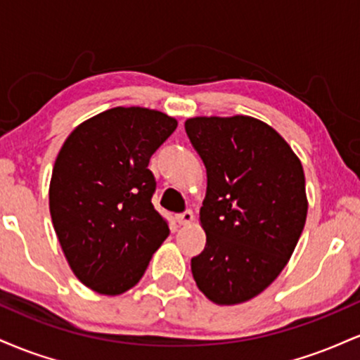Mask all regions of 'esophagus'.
<instances>
[{"label":"esophagus","instance_id":"1","mask_svg":"<svg viewBox=\"0 0 360 360\" xmlns=\"http://www.w3.org/2000/svg\"><path fill=\"white\" fill-rule=\"evenodd\" d=\"M193 220H194V214L191 212H184V213L176 214V221L179 223V225H183V226L191 225Z\"/></svg>","mask_w":360,"mask_h":360}]
</instances>
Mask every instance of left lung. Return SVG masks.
<instances>
[{
  "instance_id": "8db88e82",
  "label": "left lung",
  "mask_w": 360,
  "mask_h": 360,
  "mask_svg": "<svg viewBox=\"0 0 360 360\" xmlns=\"http://www.w3.org/2000/svg\"><path fill=\"white\" fill-rule=\"evenodd\" d=\"M206 167L200 223L205 250L191 259L196 286L217 304L245 303L286 267L308 213L298 155L257 118L194 117L184 123Z\"/></svg>"
}]
</instances>
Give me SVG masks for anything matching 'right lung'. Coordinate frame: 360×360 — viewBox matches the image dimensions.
<instances>
[{"instance_id":"add662e5","label":"right lung","mask_w":360,"mask_h":360,"mask_svg":"<svg viewBox=\"0 0 360 360\" xmlns=\"http://www.w3.org/2000/svg\"><path fill=\"white\" fill-rule=\"evenodd\" d=\"M176 127L162 111L117 106L77 125L60 147L49 188L53 230L76 278L100 295L134 288L167 238L148 160Z\"/></svg>"}]
</instances>
